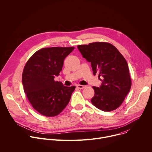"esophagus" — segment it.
Wrapping results in <instances>:
<instances>
[{"label":"esophagus","mask_w":152,"mask_h":152,"mask_svg":"<svg viewBox=\"0 0 152 152\" xmlns=\"http://www.w3.org/2000/svg\"><path fill=\"white\" fill-rule=\"evenodd\" d=\"M77 87L79 89H83V88H85V86L80 85H77Z\"/></svg>","instance_id":"esophagus-1"}]
</instances>
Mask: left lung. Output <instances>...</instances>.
<instances>
[{"label":"left lung","mask_w":152,"mask_h":152,"mask_svg":"<svg viewBox=\"0 0 152 152\" xmlns=\"http://www.w3.org/2000/svg\"><path fill=\"white\" fill-rule=\"evenodd\" d=\"M82 57L91 63L94 75L102 77L99 88L93 86L95 95L92 104L104 112L118 108L129 93L131 86L127 62L113 45L107 42H94L78 45Z\"/></svg>","instance_id":"8db88e82"}]
</instances>
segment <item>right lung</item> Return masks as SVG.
<instances>
[{
    "instance_id": "right-lung-1",
    "label": "right lung",
    "mask_w": 152,
    "mask_h": 152,
    "mask_svg": "<svg viewBox=\"0 0 152 152\" xmlns=\"http://www.w3.org/2000/svg\"><path fill=\"white\" fill-rule=\"evenodd\" d=\"M74 47L42 48L36 52L24 66L22 83L29 102L41 115L53 117L69 103L76 86H66L54 78L62 70L65 58Z\"/></svg>"
}]
</instances>
